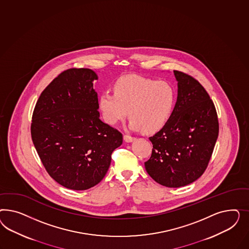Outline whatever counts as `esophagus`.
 Listing matches in <instances>:
<instances>
[{
    "mask_svg": "<svg viewBox=\"0 0 249 249\" xmlns=\"http://www.w3.org/2000/svg\"><path fill=\"white\" fill-rule=\"evenodd\" d=\"M124 141L126 142H132L133 141H135V138L129 135H124Z\"/></svg>",
    "mask_w": 249,
    "mask_h": 249,
    "instance_id": "esophagus-1",
    "label": "esophagus"
}]
</instances>
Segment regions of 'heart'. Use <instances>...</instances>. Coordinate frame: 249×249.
<instances>
[{
  "instance_id": "b5f03b06",
  "label": "heart",
  "mask_w": 249,
  "mask_h": 249,
  "mask_svg": "<svg viewBox=\"0 0 249 249\" xmlns=\"http://www.w3.org/2000/svg\"><path fill=\"white\" fill-rule=\"evenodd\" d=\"M114 91H105L98 98V106L107 123L115 125L130 118L129 128H143L154 132L170 120L176 102V92L172 84L139 75L120 78Z\"/></svg>"
}]
</instances>
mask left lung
<instances>
[{
    "label": "left lung",
    "mask_w": 249,
    "mask_h": 249,
    "mask_svg": "<svg viewBox=\"0 0 249 249\" xmlns=\"http://www.w3.org/2000/svg\"><path fill=\"white\" fill-rule=\"evenodd\" d=\"M177 101L170 120L150 141L153 145L145 169L160 184L178 188L204 174L218 137L213 102L193 76L174 70Z\"/></svg>",
    "instance_id": "obj_1"
}]
</instances>
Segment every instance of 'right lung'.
<instances>
[{
    "label": "right lung",
    "instance_id": "right-lung-1",
    "mask_svg": "<svg viewBox=\"0 0 249 249\" xmlns=\"http://www.w3.org/2000/svg\"><path fill=\"white\" fill-rule=\"evenodd\" d=\"M98 75L89 68L61 73L38 98L31 135L45 170L66 188L83 191L104 178L122 134L99 119Z\"/></svg>",
    "mask_w": 249,
    "mask_h": 249
}]
</instances>
